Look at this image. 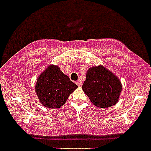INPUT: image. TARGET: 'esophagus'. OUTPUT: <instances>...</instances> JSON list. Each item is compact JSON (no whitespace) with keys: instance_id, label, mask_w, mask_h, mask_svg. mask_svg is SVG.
<instances>
[{"instance_id":"1","label":"esophagus","mask_w":151,"mask_h":151,"mask_svg":"<svg viewBox=\"0 0 151 151\" xmlns=\"http://www.w3.org/2000/svg\"><path fill=\"white\" fill-rule=\"evenodd\" d=\"M76 84L78 86H80V85H82V81H81V80H78V81H76Z\"/></svg>"}]
</instances>
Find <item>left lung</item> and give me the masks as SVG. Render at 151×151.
Returning <instances> with one entry per match:
<instances>
[{
    "instance_id": "obj_1",
    "label": "left lung",
    "mask_w": 151,
    "mask_h": 151,
    "mask_svg": "<svg viewBox=\"0 0 151 151\" xmlns=\"http://www.w3.org/2000/svg\"><path fill=\"white\" fill-rule=\"evenodd\" d=\"M118 77L103 66H94L87 71L82 90L91 102L99 108L115 105L122 91Z\"/></svg>"
}]
</instances>
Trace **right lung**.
I'll list each match as a JSON object with an SVG mask.
<instances>
[{"mask_svg":"<svg viewBox=\"0 0 151 151\" xmlns=\"http://www.w3.org/2000/svg\"><path fill=\"white\" fill-rule=\"evenodd\" d=\"M77 88L58 66L50 65L38 77L35 93L43 106L56 109L61 107Z\"/></svg>","mask_w":151,"mask_h":151,"instance_id":"obj_1","label":"right lung"}]
</instances>
